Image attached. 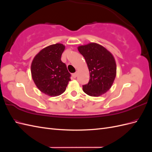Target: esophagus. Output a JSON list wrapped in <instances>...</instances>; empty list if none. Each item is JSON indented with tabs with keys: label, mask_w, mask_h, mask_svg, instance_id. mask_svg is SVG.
<instances>
[{
	"label": "esophagus",
	"mask_w": 152,
	"mask_h": 152,
	"mask_svg": "<svg viewBox=\"0 0 152 152\" xmlns=\"http://www.w3.org/2000/svg\"><path fill=\"white\" fill-rule=\"evenodd\" d=\"M77 73H73V74H72V77H73V78H74V79L77 77Z\"/></svg>",
	"instance_id": "obj_1"
}]
</instances>
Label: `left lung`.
<instances>
[{"label":"left lung","mask_w":152,"mask_h":152,"mask_svg":"<svg viewBox=\"0 0 152 152\" xmlns=\"http://www.w3.org/2000/svg\"><path fill=\"white\" fill-rule=\"evenodd\" d=\"M86 59L90 79L88 84L82 86L85 93L99 96L111 88L116 77V63L113 55L102 45L90 43L78 48Z\"/></svg>","instance_id":"obj_1"}]
</instances>
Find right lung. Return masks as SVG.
Instances as JSON below:
<instances>
[{"label": "right lung", "mask_w": 152, "mask_h": 152, "mask_svg": "<svg viewBox=\"0 0 152 152\" xmlns=\"http://www.w3.org/2000/svg\"><path fill=\"white\" fill-rule=\"evenodd\" d=\"M65 46L61 44L49 45L34 58L31 65V77L42 93L57 96L65 91L70 73L61 60Z\"/></svg>", "instance_id": "1"}]
</instances>
